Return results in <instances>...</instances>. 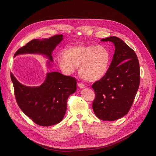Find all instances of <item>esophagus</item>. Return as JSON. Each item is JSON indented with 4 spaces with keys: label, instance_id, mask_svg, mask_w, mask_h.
I'll use <instances>...</instances> for the list:
<instances>
[{
    "label": "esophagus",
    "instance_id": "esophagus-1",
    "mask_svg": "<svg viewBox=\"0 0 156 156\" xmlns=\"http://www.w3.org/2000/svg\"><path fill=\"white\" fill-rule=\"evenodd\" d=\"M78 86L80 88H83L85 87V85L83 83H78Z\"/></svg>",
    "mask_w": 156,
    "mask_h": 156
}]
</instances>
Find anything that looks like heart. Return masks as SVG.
I'll list each match as a JSON object with an SVG mask.
<instances>
[{
    "label": "heart",
    "mask_w": 156,
    "mask_h": 156,
    "mask_svg": "<svg viewBox=\"0 0 156 156\" xmlns=\"http://www.w3.org/2000/svg\"><path fill=\"white\" fill-rule=\"evenodd\" d=\"M57 63L61 71L70 75L77 68L81 76L87 81H96L107 74L111 63V54L102 45H78L57 55Z\"/></svg>",
    "instance_id": "b5f03b06"
}]
</instances>
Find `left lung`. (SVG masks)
Wrapping results in <instances>:
<instances>
[{"instance_id":"obj_1","label":"left lung","mask_w":156,"mask_h":156,"mask_svg":"<svg viewBox=\"0 0 156 156\" xmlns=\"http://www.w3.org/2000/svg\"><path fill=\"white\" fill-rule=\"evenodd\" d=\"M115 46L108 71L92 87L95 94L92 108L97 118L114 121L123 117L133 104L140 85V66L133 49L116 37L102 39Z\"/></svg>"}]
</instances>
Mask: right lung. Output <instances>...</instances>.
<instances>
[{"label":"right lung","instance_id":"right-lung-1","mask_svg":"<svg viewBox=\"0 0 156 156\" xmlns=\"http://www.w3.org/2000/svg\"><path fill=\"white\" fill-rule=\"evenodd\" d=\"M62 35L48 38L31 40L16 51L14 57L23 54H39L53 61L52 52L63 40ZM50 61L48 66H50ZM16 102L21 110L36 124L49 126L59 123L67 108L69 96L76 90V80L58 72L47 74L44 82L38 87H27L20 83L12 73Z\"/></svg>","mask_w":156,"mask_h":156}]
</instances>
